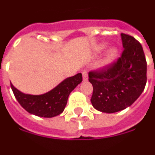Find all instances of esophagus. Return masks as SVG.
<instances>
[{
	"mask_svg": "<svg viewBox=\"0 0 155 155\" xmlns=\"http://www.w3.org/2000/svg\"><path fill=\"white\" fill-rule=\"evenodd\" d=\"M82 75H83V81H86L88 80V73H87L86 70H84V71L82 72Z\"/></svg>",
	"mask_w": 155,
	"mask_h": 155,
	"instance_id": "34e87169",
	"label": "esophagus"
}]
</instances>
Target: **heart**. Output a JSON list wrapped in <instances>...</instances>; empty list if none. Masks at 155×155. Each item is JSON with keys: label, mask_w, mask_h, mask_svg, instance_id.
I'll use <instances>...</instances> for the list:
<instances>
[{"label": "heart", "mask_w": 155, "mask_h": 155, "mask_svg": "<svg viewBox=\"0 0 155 155\" xmlns=\"http://www.w3.org/2000/svg\"><path fill=\"white\" fill-rule=\"evenodd\" d=\"M107 48V44H100L98 47H97V49L96 51L98 52H102ZM117 54H118V51L116 48H111L108 50L107 54V56H106V59H105V63L106 64H110L111 63L114 59L117 57Z\"/></svg>", "instance_id": "obj_1"}]
</instances>
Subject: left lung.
Here are the masks:
<instances>
[{
  "mask_svg": "<svg viewBox=\"0 0 155 155\" xmlns=\"http://www.w3.org/2000/svg\"><path fill=\"white\" fill-rule=\"evenodd\" d=\"M122 54L107 66L89 72L92 84L91 101L98 111L113 113L131 106L143 91L147 82V62L140 43L121 33Z\"/></svg>",
  "mask_w": 155,
  "mask_h": 155,
  "instance_id": "1",
  "label": "left lung"
}]
</instances>
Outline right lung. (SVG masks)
Masks as SVG:
<instances>
[{
	"label": "right lung",
	"mask_w": 155,
	"mask_h": 155,
	"mask_svg": "<svg viewBox=\"0 0 155 155\" xmlns=\"http://www.w3.org/2000/svg\"><path fill=\"white\" fill-rule=\"evenodd\" d=\"M81 81L82 74L79 73L65 79L50 91L38 96L24 94L12 84L11 87L17 101L29 113L42 117H53L64 111L70 92Z\"/></svg>",
	"instance_id": "1"
}]
</instances>
